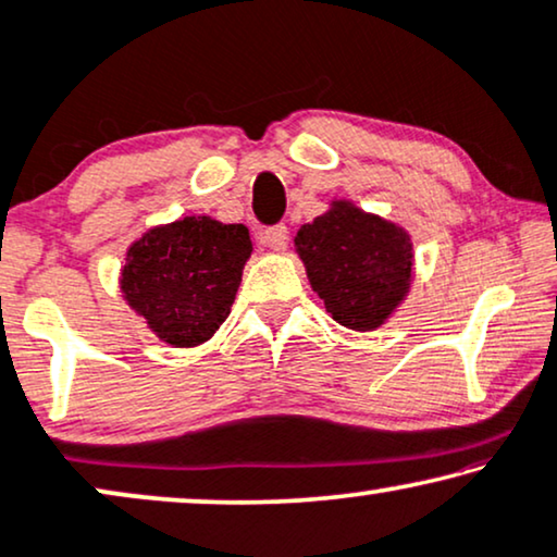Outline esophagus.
Segmentation results:
<instances>
[{
  "instance_id": "34e87169",
  "label": "esophagus",
  "mask_w": 557,
  "mask_h": 557,
  "mask_svg": "<svg viewBox=\"0 0 557 557\" xmlns=\"http://www.w3.org/2000/svg\"><path fill=\"white\" fill-rule=\"evenodd\" d=\"M259 244L272 251H283L285 244H287V226L285 224H277V226H270L264 228L262 234H259Z\"/></svg>"
}]
</instances>
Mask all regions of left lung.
<instances>
[{"label":"left lung","mask_w":557,"mask_h":557,"mask_svg":"<svg viewBox=\"0 0 557 557\" xmlns=\"http://www.w3.org/2000/svg\"><path fill=\"white\" fill-rule=\"evenodd\" d=\"M295 251L333 321L351 331L382 329L410 295V232L348 198H333L329 211L302 224Z\"/></svg>","instance_id":"1"}]
</instances>
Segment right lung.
<instances>
[{
	"label": "right lung",
	"instance_id": "1",
	"mask_svg": "<svg viewBox=\"0 0 557 557\" xmlns=\"http://www.w3.org/2000/svg\"><path fill=\"white\" fill-rule=\"evenodd\" d=\"M251 257L249 228L213 216L150 226L127 247L119 293L162 344L196 348L232 313Z\"/></svg>",
	"mask_w": 557,
	"mask_h": 557
}]
</instances>
